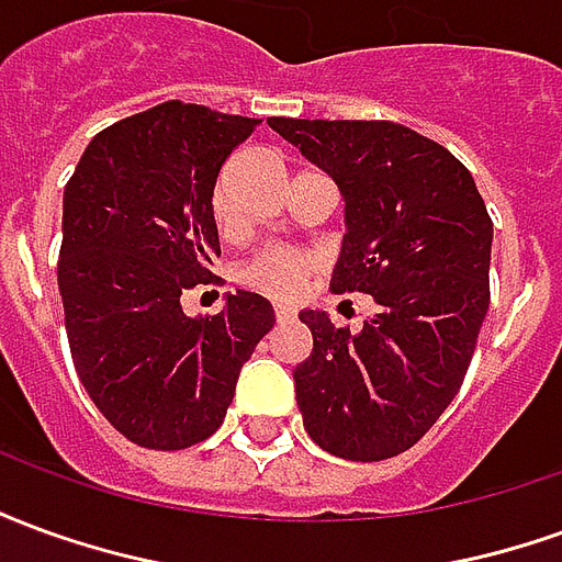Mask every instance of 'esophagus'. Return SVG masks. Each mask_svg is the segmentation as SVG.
<instances>
[{"instance_id":"34e87169","label":"esophagus","mask_w":562,"mask_h":562,"mask_svg":"<svg viewBox=\"0 0 562 562\" xmlns=\"http://www.w3.org/2000/svg\"><path fill=\"white\" fill-rule=\"evenodd\" d=\"M273 316H277V322H292L294 310L285 304H273Z\"/></svg>"}]
</instances>
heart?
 <instances>
[{
	"instance_id": "obj_1",
	"label": "heart",
	"mask_w": 562,
	"mask_h": 562,
	"mask_svg": "<svg viewBox=\"0 0 562 562\" xmlns=\"http://www.w3.org/2000/svg\"><path fill=\"white\" fill-rule=\"evenodd\" d=\"M234 161H228L222 173L213 183L210 192V213L220 228L222 237H232L237 232V216H234ZM316 256L306 249H294V246H268L246 261L240 268V282L256 289V292L268 294V297H294L301 292V285L310 280V273L316 270Z\"/></svg>"
}]
</instances>
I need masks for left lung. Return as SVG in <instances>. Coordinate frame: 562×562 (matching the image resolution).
I'll return each mask as SVG.
<instances>
[{
    "mask_svg": "<svg viewBox=\"0 0 562 562\" xmlns=\"http://www.w3.org/2000/svg\"><path fill=\"white\" fill-rule=\"evenodd\" d=\"M268 123L346 198L349 232L330 289L376 301L358 334L318 310L301 313L313 334V352L294 367L306 434L337 458H397L467 376L491 304L494 222L467 165L401 123Z\"/></svg>",
    "mask_w": 562,
    "mask_h": 562,
    "instance_id": "obj_1",
    "label": "left lung"
}]
</instances>
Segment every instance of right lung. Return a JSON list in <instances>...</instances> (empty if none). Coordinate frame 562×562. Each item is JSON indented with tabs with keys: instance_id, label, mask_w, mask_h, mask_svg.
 Masks as SVG:
<instances>
[{
	"instance_id": "1",
	"label": "right lung",
	"mask_w": 562,
	"mask_h": 562,
	"mask_svg": "<svg viewBox=\"0 0 562 562\" xmlns=\"http://www.w3.org/2000/svg\"><path fill=\"white\" fill-rule=\"evenodd\" d=\"M256 126L204 104H156L102 128L66 186L56 277L71 361L135 446L180 451L216 434L240 367L277 322L252 292L204 318L180 304L220 282L210 192Z\"/></svg>"
}]
</instances>
